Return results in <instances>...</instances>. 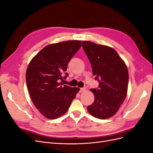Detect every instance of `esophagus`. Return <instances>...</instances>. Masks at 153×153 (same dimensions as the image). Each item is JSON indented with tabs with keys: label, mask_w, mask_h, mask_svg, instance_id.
Instances as JSON below:
<instances>
[{
	"label": "esophagus",
	"mask_w": 153,
	"mask_h": 153,
	"mask_svg": "<svg viewBox=\"0 0 153 153\" xmlns=\"http://www.w3.org/2000/svg\"><path fill=\"white\" fill-rule=\"evenodd\" d=\"M85 90V87L81 88V89H80V92H84Z\"/></svg>",
	"instance_id": "1"
}]
</instances>
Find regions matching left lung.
Segmentation results:
<instances>
[{"label":"left lung","instance_id":"8db88e82","mask_svg":"<svg viewBox=\"0 0 153 153\" xmlns=\"http://www.w3.org/2000/svg\"><path fill=\"white\" fill-rule=\"evenodd\" d=\"M82 47L91 64L98 89H91L94 101L87 106L92 116L108 119L117 113L127 96L128 71L126 64L114 48L91 41L82 42Z\"/></svg>","mask_w":153,"mask_h":153}]
</instances>
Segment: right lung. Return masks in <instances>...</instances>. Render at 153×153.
<instances>
[{
    "label": "right lung",
    "mask_w": 153,
    "mask_h": 153,
    "mask_svg": "<svg viewBox=\"0 0 153 153\" xmlns=\"http://www.w3.org/2000/svg\"><path fill=\"white\" fill-rule=\"evenodd\" d=\"M82 46L81 41H66L46 46L32 58L26 71L30 98L39 112L50 119L65 114L78 87L63 85L69 61ZM65 76H64V75Z\"/></svg>",
    "instance_id": "right-lung-1"
}]
</instances>
